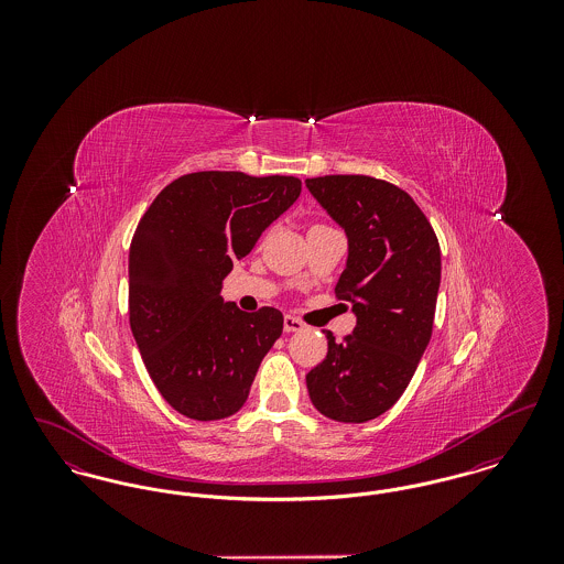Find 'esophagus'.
I'll return each instance as SVG.
<instances>
[{
	"label": "esophagus",
	"mask_w": 564,
	"mask_h": 564,
	"mask_svg": "<svg viewBox=\"0 0 564 564\" xmlns=\"http://www.w3.org/2000/svg\"><path fill=\"white\" fill-rule=\"evenodd\" d=\"M283 327H285V332H302V329H304V323L300 322L297 317L285 315V319H283Z\"/></svg>",
	"instance_id": "34e87169"
}]
</instances>
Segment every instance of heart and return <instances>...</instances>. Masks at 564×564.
I'll use <instances>...</instances> for the list:
<instances>
[{
  "label": "heart",
  "instance_id": "obj_1",
  "mask_svg": "<svg viewBox=\"0 0 564 564\" xmlns=\"http://www.w3.org/2000/svg\"><path fill=\"white\" fill-rule=\"evenodd\" d=\"M315 226H322V224H315Z\"/></svg>",
  "mask_w": 564,
  "mask_h": 564
}]
</instances>
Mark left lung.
Listing matches in <instances>:
<instances>
[{
  "label": "left lung",
  "instance_id": "1",
  "mask_svg": "<svg viewBox=\"0 0 564 564\" xmlns=\"http://www.w3.org/2000/svg\"><path fill=\"white\" fill-rule=\"evenodd\" d=\"M349 237L334 294L357 325L306 375L313 405L340 423H366L402 398L430 345L440 290V242L427 215L402 188L368 175L306 180Z\"/></svg>",
  "mask_w": 564,
  "mask_h": 564
}]
</instances>
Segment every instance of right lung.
I'll list each match as a JSON object with an SVG mask.
<instances>
[{"label":"right lung","instance_id":"right-lung-1","mask_svg":"<svg viewBox=\"0 0 564 564\" xmlns=\"http://www.w3.org/2000/svg\"><path fill=\"white\" fill-rule=\"evenodd\" d=\"M300 189L294 175L198 171L141 215L129 249V322L148 375L180 414L219 421L247 402L283 315L272 306L242 313L219 290Z\"/></svg>","mask_w":564,"mask_h":564}]
</instances>
